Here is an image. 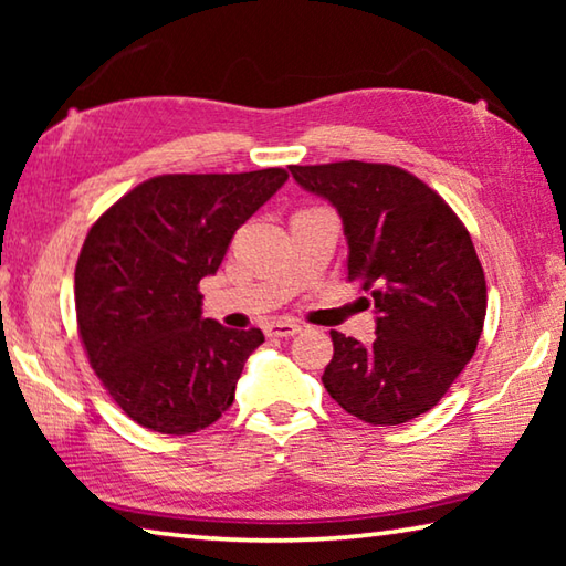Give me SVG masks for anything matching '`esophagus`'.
Instances as JSON below:
<instances>
[{
    "instance_id": "1",
    "label": "esophagus",
    "mask_w": 566,
    "mask_h": 566,
    "mask_svg": "<svg viewBox=\"0 0 566 566\" xmlns=\"http://www.w3.org/2000/svg\"><path fill=\"white\" fill-rule=\"evenodd\" d=\"M300 332H302L300 324L290 319H276L266 324V334H270V337H294V334Z\"/></svg>"
}]
</instances>
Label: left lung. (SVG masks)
Returning <instances> with one entry per match:
<instances>
[{
  "label": "left lung",
  "mask_w": 566,
  "mask_h": 566,
  "mask_svg": "<svg viewBox=\"0 0 566 566\" xmlns=\"http://www.w3.org/2000/svg\"><path fill=\"white\" fill-rule=\"evenodd\" d=\"M290 171L337 209L349 282L371 292L377 314L371 344L329 332L324 387L369 424L424 415L472 359L484 327L486 284L472 237L434 189L399 167L349 159Z\"/></svg>",
  "instance_id": "obj_1"
}]
</instances>
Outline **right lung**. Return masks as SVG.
<instances>
[{
  "label": "right lung",
  "mask_w": 566,
  "mask_h": 566,
  "mask_svg": "<svg viewBox=\"0 0 566 566\" xmlns=\"http://www.w3.org/2000/svg\"><path fill=\"white\" fill-rule=\"evenodd\" d=\"M284 169L161 175L104 212L74 272L76 322L92 369L137 424L191 434L232 407L262 329L202 317L199 282L286 181Z\"/></svg>",
  "instance_id": "right-lung-1"
}]
</instances>
